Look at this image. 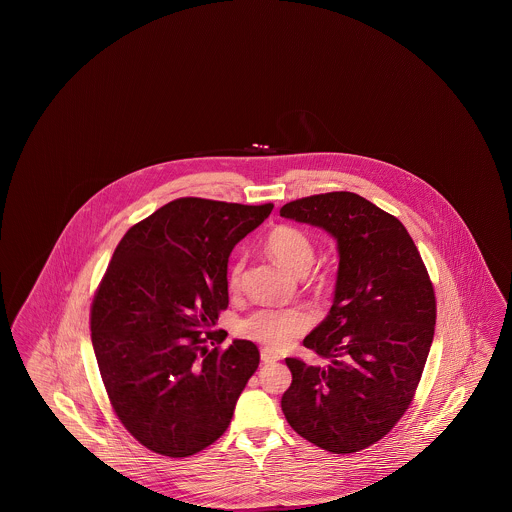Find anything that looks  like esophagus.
I'll use <instances>...</instances> for the list:
<instances>
[{
    "mask_svg": "<svg viewBox=\"0 0 512 512\" xmlns=\"http://www.w3.org/2000/svg\"><path fill=\"white\" fill-rule=\"evenodd\" d=\"M261 361L263 363H276V361H280V355L270 351V349H261Z\"/></svg>",
    "mask_w": 512,
    "mask_h": 512,
    "instance_id": "34e87169",
    "label": "esophagus"
}]
</instances>
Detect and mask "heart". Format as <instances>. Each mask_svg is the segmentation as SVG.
Returning <instances> with one entry per match:
<instances>
[{"instance_id": "b5f03b06", "label": "heart", "mask_w": 512, "mask_h": 512, "mask_svg": "<svg viewBox=\"0 0 512 512\" xmlns=\"http://www.w3.org/2000/svg\"><path fill=\"white\" fill-rule=\"evenodd\" d=\"M268 255L288 272L303 276L315 261L313 240L295 226H276L265 240ZM244 263L238 259L228 270V286H240ZM313 324V317L305 309H257L238 324V334L247 340L259 341L272 349L288 347L303 336Z\"/></svg>"}]
</instances>
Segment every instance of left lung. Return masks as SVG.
<instances>
[{
    "instance_id": "left-lung-1",
    "label": "left lung",
    "mask_w": 512,
    "mask_h": 512,
    "mask_svg": "<svg viewBox=\"0 0 512 512\" xmlns=\"http://www.w3.org/2000/svg\"><path fill=\"white\" fill-rule=\"evenodd\" d=\"M280 217L326 230L340 253L334 305L303 340L330 365L288 357L282 411L301 438L355 453L384 438L413 401L434 340V286L407 228L361 195L295 199Z\"/></svg>"
}]
</instances>
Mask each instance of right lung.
<instances>
[{"instance_id":"1","label":"right lung","mask_w":512,"mask_h":512,"mask_svg":"<svg viewBox=\"0 0 512 512\" xmlns=\"http://www.w3.org/2000/svg\"><path fill=\"white\" fill-rule=\"evenodd\" d=\"M272 203L180 197L134 224L92 303L99 374L122 426L153 453L180 459L226 432L259 366L253 341L213 330L228 307V257Z\"/></svg>"}]
</instances>
